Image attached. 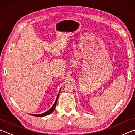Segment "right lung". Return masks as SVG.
<instances>
[{
  "label": "right lung",
  "mask_w": 135,
  "mask_h": 135,
  "mask_svg": "<svg viewBox=\"0 0 135 135\" xmlns=\"http://www.w3.org/2000/svg\"><path fill=\"white\" fill-rule=\"evenodd\" d=\"M61 90V88L60 89V91H59V94L57 96V98H56V100L55 101V102H54L53 105L52 106V107L50 108V109L47 111L45 113H42V114H30V115H34V116H35V117H44V116H46V115H48L49 114H50L51 113H52V112H53V111L54 110V109H55V107H56V105L57 104V100H58V97H59V93H60V91Z\"/></svg>",
  "instance_id": "1"
}]
</instances>
